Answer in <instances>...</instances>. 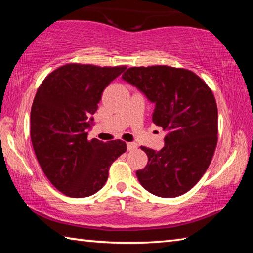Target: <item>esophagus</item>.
Listing matches in <instances>:
<instances>
[{
  "label": "esophagus",
  "mask_w": 253,
  "mask_h": 253,
  "mask_svg": "<svg viewBox=\"0 0 253 253\" xmlns=\"http://www.w3.org/2000/svg\"><path fill=\"white\" fill-rule=\"evenodd\" d=\"M137 145L135 143H127V151H134Z\"/></svg>",
  "instance_id": "1"
}]
</instances>
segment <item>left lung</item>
<instances>
[{"mask_svg": "<svg viewBox=\"0 0 253 253\" xmlns=\"http://www.w3.org/2000/svg\"><path fill=\"white\" fill-rule=\"evenodd\" d=\"M122 79L154 104L153 123L168 131L160 152L147 154L136 172L149 193L176 198L190 191L207 172L217 142V107L207 84L194 72L168 66L134 67Z\"/></svg>", "mask_w": 253, "mask_h": 253, "instance_id": "8db88e82", "label": "left lung"}]
</instances>
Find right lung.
<instances>
[{"label": "right lung", "instance_id": "right-lung-1", "mask_svg": "<svg viewBox=\"0 0 253 253\" xmlns=\"http://www.w3.org/2000/svg\"><path fill=\"white\" fill-rule=\"evenodd\" d=\"M126 67L70 63L46 77L31 108V140L51 184L70 198H85L105 185L108 169L126 152L122 140H88L102 91Z\"/></svg>", "mask_w": 253, "mask_h": 253}]
</instances>
